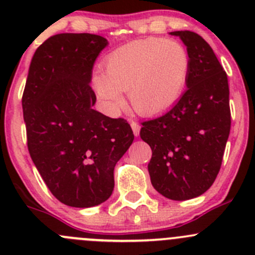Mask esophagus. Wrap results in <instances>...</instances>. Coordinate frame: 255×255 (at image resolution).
<instances>
[{
    "label": "esophagus",
    "instance_id": "esophagus-1",
    "mask_svg": "<svg viewBox=\"0 0 255 255\" xmlns=\"http://www.w3.org/2000/svg\"><path fill=\"white\" fill-rule=\"evenodd\" d=\"M130 127H132V130L133 133H134V135H139V130H140L139 123L134 122V121H130Z\"/></svg>",
    "mask_w": 255,
    "mask_h": 255
}]
</instances>
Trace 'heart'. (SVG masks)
Masks as SVG:
<instances>
[{
  "instance_id": "1",
  "label": "heart",
  "mask_w": 255,
  "mask_h": 255,
  "mask_svg": "<svg viewBox=\"0 0 255 255\" xmlns=\"http://www.w3.org/2000/svg\"><path fill=\"white\" fill-rule=\"evenodd\" d=\"M189 73L190 56L184 45L165 38H146L113 50L105 60V73H94L92 85L110 109H122L123 92H128L135 111L154 116L176 104Z\"/></svg>"
}]
</instances>
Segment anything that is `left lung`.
Returning a JSON list of instances; mask_svg holds the SVG:
<instances>
[{"instance_id":"1","label":"left lung","mask_w":255,"mask_h":255,"mask_svg":"<svg viewBox=\"0 0 255 255\" xmlns=\"http://www.w3.org/2000/svg\"><path fill=\"white\" fill-rule=\"evenodd\" d=\"M190 56L187 90L165 115L143 122L140 138L150 145L148 171L154 189L184 201L215 181L231 129L227 74L210 44L190 30L170 32Z\"/></svg>"}]
</instances>
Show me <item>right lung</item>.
<instances>
[{
  "instance_id": "1",
  "label": "right lung",
  "mask_w": 255,
  "mask_h": 255,
  "mask_svg": "<svg viewBox=\"0 0 255 255\" xmlns=\"http://www.w3.org/2000/svg\"><path fill=\"white\" fill-rule=\"evenodd\" d=\"M109 45L89 33H61L35 50L22 97L30 158L64 205L97 206L112 195L113 170L134 139L123 118L94 110L92 68Z\"/></svg>"
}]
</instances>
